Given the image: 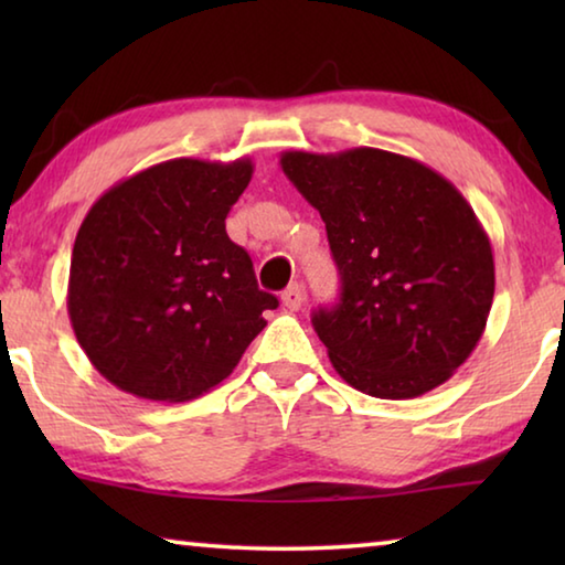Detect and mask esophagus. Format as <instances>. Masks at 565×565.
Wrapping results in <instances>:
<instances>
[{"instance_id": "34e87169", "label": "esophagus", "mask_w": 565, "mask_h": 565, "mask_svg": "<svg viewBox=\"0 0 565 565\" xmlns=\"http://www.w3.org/2000/svg\"><path fill=\"white\" fill-rule=\"evenodd\" d=\"M281 303H284L289 311H299L301 303H303V289H301V286H299V284H291L289 289H286V291L281 294Z\"/></svg>"}]
</instances>
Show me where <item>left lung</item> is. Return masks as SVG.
<instances>
[{
  "mask_svg": "<svg viewBox=\"0 0 565 565\" xmlns=\"http://www.w3.org/2000/svg\"><path fill=\"white\" fill-rule=\"evenodd\" d=\"M327 224L341 296L313 313L337 374L376 398L441 386L481 341L493 303L489 234L461 191L394 151H284Z\"/></svg>",
  "mask_w": 565,
  "mask_h": 565,
  "instance_id": "8db88e82",
  "label": "left lung"
}]
</instances>
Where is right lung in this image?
Listing matches in <instances>:
<instances>
[{
	"mask_svg": "<svg viewBox=\"0 0 565 565\" xmlns=\"http://www.w3.org/2000/svg\"><path fill=\"white\" fill-rule=\"evenodd\" d=\"M252 159H169L114 184L76 232L66 311L92 366L179 404L232 374L279 299L226 234Z\"/></svg>",
	"mask_w": 565,
	"mask_h": 565,
	"instance_id": "1",
	"label": "right lung"
}]
</instances>
